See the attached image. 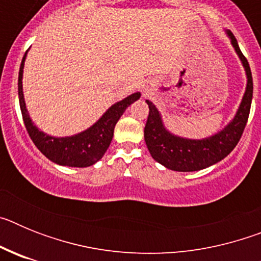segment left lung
Returning <instances> with one entry per match:
<instances>
[{
  "mask_svg": "<svg viewBox=\"0 0 261 261\" xmlns=\"http://www.w3.org/2000/svg\"><path fill=\"white\" fill-rule=\"evenodd\" d=\"M225 34L230 39L235 53L238 55L246 71L247 85L242 102L234 117L227 125L223 126L209 137L196 140L176 136L166 128L162 115L153 102L146 100L149 106V116L145 125L144 137L149 153L154 161L165 166L168 170L180 172L199 171L202 168L213 166L229 155L242 137L244 126L247 124L252 102V74L247 59L241 52L238 41L230 30H225Z\"/></svg>",
  "mask_w": 261,
  "mask_h": 261,
  "instance_id": "1",
  "label": "left lung"
}]
</instances>
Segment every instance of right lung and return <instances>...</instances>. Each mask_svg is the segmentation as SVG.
<instances>
[{"label": "right lung", "mask_w": 261, "mask_h": 261, "mask_svg": "<svg viewBox=\"0 0 261 261\" xmlns=\"http://www.w3.org/2000/svg\"><path fill=\"white\" fill-rule=\"evenodd\" d=\"M27 52L22 59V64L19 68V77H18V96H19V106L22 111V117L26 125L27 132L34 141L35 146L41 153L44 154L49 161L61 166L69 167H89L102 159L105 153L110 146L114 129L124 111L138 100L141 93H133L111 106L98 121L89 126L82 132L66 137H55L44 133L34 124L30 117L29 110L24 102L23 95V69L26 61Z\"/></svg>", "instance_id": "1"}]
</instances>
